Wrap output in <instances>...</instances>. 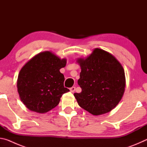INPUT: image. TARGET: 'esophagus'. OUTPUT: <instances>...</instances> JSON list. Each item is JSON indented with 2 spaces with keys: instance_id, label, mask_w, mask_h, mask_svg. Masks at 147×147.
<instances>
[{
  "instance_id": "obj_1",
  "label": "esophagus",
  "mask_w": 147,
  "mask_h": 147,
  "mask_svg": "<svg viewBox=\"0 0 147 147\" xmlns=\"http://www.w3.org/2000/svg\"><path fill=\"white\" fill-rule=\"evenodd\" d=\"M69 89H70V91L71 92H73H73L76 90V88H75V87L73 86V87H71V88Z\"/></svg>"
}]
</instances>
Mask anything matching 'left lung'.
<instances>
[{
  "mask_svg": "<svg viewBox=\"0 0 147 147\" xmlns=\"http://www.w3.org/2000/svg\"><path fill=\"white\" fill-rule=\"evenodd\" d=\"M81 67L78 85L81 93H74L78 105L94 115L110 111L117 105L125 88L123 67L111 54L96 49L88 58L79 59Z\"/></svg>",
  "mask_w": 147,
  "mask_h": 147,
  "instance_id": "8db88e82",
  "label": "left lung"
}]
</instances>
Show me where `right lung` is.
Returning a JSON list of instances; mask_svg holds the SVG:
<instances>
[{
    "label": "right lung",
    "mask_w": 147,
    "mask_h": 147,
    "mask_svg": "<svg viewBox=\"0 0 147 147\" xmlns=\"http://www.w3.org/2000/svg\"><path fill=\"white\" fill-rule=\"evenodd\" d=\"M65 65V59L49 51L38 54L24 65L18 76L17 90L27 108L43 113L58 106L63 94L69 91L59 72Z\"/></svg>",
    "instance_id": "add662e5"
}]
</instances>
